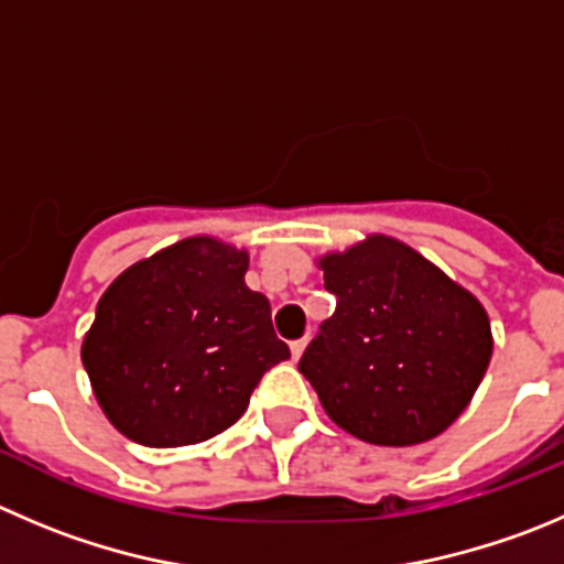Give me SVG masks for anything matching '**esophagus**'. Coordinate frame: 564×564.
<instances>
[{"mask_svg":"<svg viewBox=\"0 0 564 564\" xmlns=\"http://www.w3.org/2000/svg\"><path fill=\"white\" fill-rule=\"evenodd\" d=\"M307 343H310V335H304V337H299V340H293L291 343V354H293V359H299L304 354V348H307Z\"/></svg>","mask_w":564,"mask_h":564,"instance_id":"1","label":"esophagus"}]
</instances>
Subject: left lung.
<instances>
[{
    "label": "left lung",
    "mask_w": 564,
    "mask_h": 564,
    "mask_svg": "<svg viewBox=\"0 0 564 564\" xmlns=\"http://www.w3.org/2000/svg\"><path fill=\"white\" fill-rule=\"evenodd\" d=\"M321 268L337 304L299 371L326 415L373 446H415L446 432L490 366L485 307L384 235L326 254Z\"/></svg>",
    "instance_id": "1"
}]
</instances>
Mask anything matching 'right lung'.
<instances>
[{"instance_id":"obj_1","label":"right lung","mask_w":564,"mask_h":564,"mask_svg":"<svg viewBox=\"0 0 564 564\" xmlns=\"http://www.w3.org/2000/svg\"><path fill=\"white\" fill-rule=\"evenodd\" d=\"M246 268V251L187 238L107 288L83 366L118 432L152 448L216 437L243 415L262 373L291 357Z\"/></svg>"}]
</instances>
